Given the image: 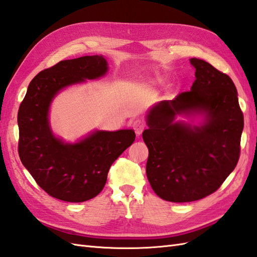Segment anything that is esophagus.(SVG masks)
Segmentation results:
<instances>
[{"mask_svg":"<svg viewBox=\"0 0 257 257\" xmlns=\"http://www.w3.org/2000/svg\"><path fill=\"white\" fill-rule=\"evenodd\" d=\"M133 128L135 131L136 135H141L143 133V131L146 128V123L144 122L141 118H137L133 122Z\"/></svg>","mask_w":257,"mask_h":257,"instance_id":"esophagus-1","label":"esophagus"}]
</instances>
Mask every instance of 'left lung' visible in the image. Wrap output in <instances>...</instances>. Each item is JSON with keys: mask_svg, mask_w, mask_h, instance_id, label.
Returning a JSON list of instances; mask_svg holds the SVG:
<instances>
[{"mask_svg": "<svg viewBox=\"0 0 257 257\" xmlns=\"http://www.w3.org/2000/svg\"><path fill=\"white\" fill-rule=\"evenodd\" d=\"M190 62L196 77L191 90L156 104L143 132L149 183L173 203L198 201L221 186L239 161L244 126L232 79L204 60ZM193 111L206 114L202 127L174 122L176 115Z\"/></svg>", "mask_w": 257, "mask_h": 257, "instance_id": "obj_1", "label": "left lung"}]
</instances>
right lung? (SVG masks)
I'll use <instances>...</instances> for the list:
<instances>
[{
    "label": "right lung",
    "mask_w": 257,
    "mask_h": 257,
    "mask_svg": "<svg viewBox=\"0 0 257 257\" xmlns=\"http://www.w3.org/2000/svg\"><path fill=\"white\" fill-rule=\"evenodd\" d=\"M101 55L61 61L30 81L18 110V155L41 189L70 203L96 197L107 182L111 165L135 141L133 130L98 131L76 144H64L52 135L48 111L64 87L98 78L108 70Z\"/></svg>",
    "instance_id": "1"
}]
</instances>
